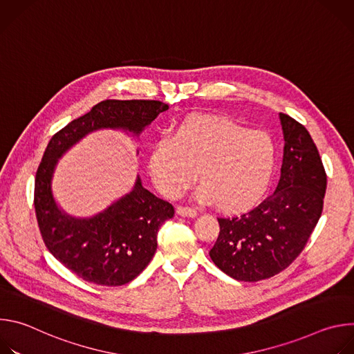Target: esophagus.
Here are the masks:
<instances>
[{
    "mask_svg": "<svg viewBox=\"0 0 354 354\" xmlns=\"http://www.w3.org/2000/svg\"><path fill=\"white\" fill-rule=\"evenodd\" d=\"M176 213L182 217H196L197 216V212L189 206H178Z\"/></svg>",
    "mask_w": 354,
    "mask_h": 354,
    "instance_id": "34e87169",
    "label": "esophagus"
}]
</instances>
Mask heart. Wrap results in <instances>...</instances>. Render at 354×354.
<instances>
[{"label":"heart","mask_w":354,"mask_h":354,"mask_svg":"<svg viewBox=\"0 0 354 354\" xmlns=\"http://www.w3.org/2000/svg\"><path fill=\"white\" fill-rule=\"evenodd\" d=\"M279 149L266 131L225 118L193 115L161 137L151 149L148 168L167 196H180L197 178V197L224 213L254 207L268 192Z\"/></svg>","instance_id":"heart-1"}]
</instances>
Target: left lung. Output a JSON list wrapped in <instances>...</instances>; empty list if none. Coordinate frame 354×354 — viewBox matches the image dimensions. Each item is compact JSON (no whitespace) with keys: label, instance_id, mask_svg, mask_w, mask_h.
Instances as JSON below:
<instances>
[{"label":"left lung","instance_id":"8db88e82","mask_svg":"<svg viewBox=\"0 0 354 354\" xmlns=\"http://www.w3.org/2000/svg\"><path fill=\"white\" fill-rule=\"evenodd\" d=\"M284 154L276 190L257 207L218 217L220 234L210 249L218 269L239 281L270 279L306 248L324 209L326 172L308 130L280 113Z\"/></svg>","mask_w":354,"mask_h":354}]
</instances>
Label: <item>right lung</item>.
I'll use <instances>...</instances> for the list:
<instances>
[{"instance_id": "right-lung-1", "label": "right lung", "mask_w": 354, "mask_h": 354, "mask_svg": "<svg viewBox=\"0 0 354 354\" xmlns=\"http://www.w3.org/2000/svg\"><path fill=\"white\" fill-rule=\"evenodd\" d=\"M169 106L160 100L106 99L50 138L35 178V212L46 248L68 270L88 283L116 287L136 279L153 259L160 227L174 206L142 187L134 189L104 213L86 220L59 210L52 194L57 160L85 134L123 129L138 134Z\"/></svg>"}]
</instances>
